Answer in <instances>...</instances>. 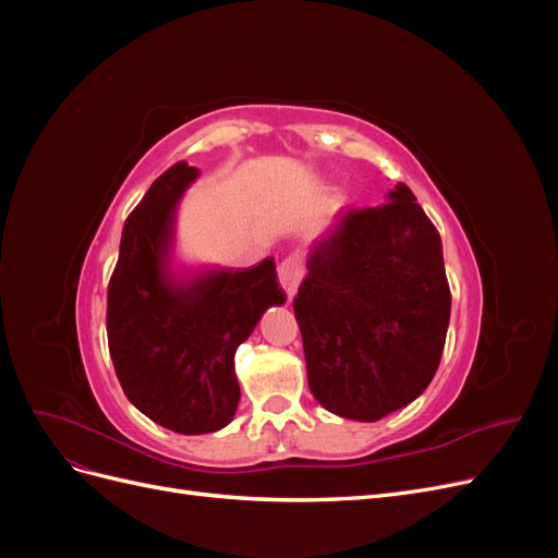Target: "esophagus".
<instances>
[{
    "label": "esophagus",
    "instance_id": "34e87169",
    "mask_svg": "<svg viewBox=\"0 0 558 558\" xmlns=\"http://www.w3.org/2000/svg\"><path fill=\"white\" fill-rule=\"evenodd\" d=\"M302 281V258L289 256L279 265V283L286 293V298L293 300L298 293V286Z\"/></svg>",
    "mask_w": 558,
    "mask_h": 558
}]
</instances>
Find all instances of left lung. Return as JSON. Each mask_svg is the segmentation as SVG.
Wrapping results in <instances>:
<instances>
[{
    "label": "left lung",
    "mask_w": 558,
    "mask_h": 558,
    "mask_svg": "<svg viewBox=\"0 0 558 558\" xmlns=\"http://www.w3.org/2000/svg\"><path fill=\"white\" fill-rule=\"evenodd\" d=\"M293 310L310 388L328 412L379 421L426 391L451 295L440 234L408 185L347 211L310 251Z\"/></svg>",
    "instance_id": "left-lung-1"
}]
</instances>
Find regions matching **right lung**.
<instances>
[{
	"instance_id": "obj_1",
	"label": "right lung",
	"mask_w": 558,
	"mask_h": 558,
	"mask_svg": "<svg viewBox=\"0 0 558 558\" xmlns=\"http://www.w3.org/2000/svg\"><path fill=\"white\" fill-rule=\"evenodd\" d=\"M197 167L177 162L150 185L123 228L109 281V351L128 400L162 428H226L240 404L234 351L267 307L283 305L277 265L251 269L174 263L177 214Z\"/></svg>"
}]
</instances>
